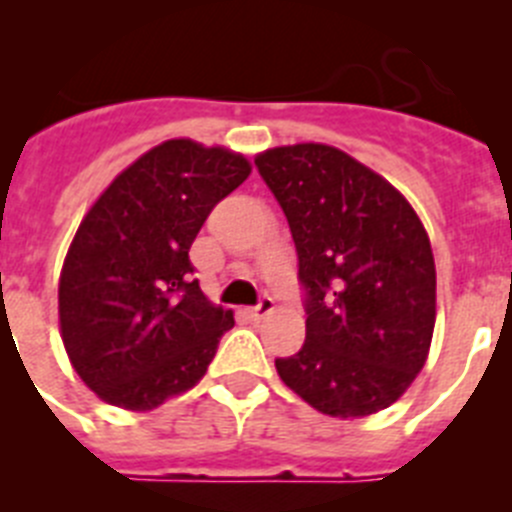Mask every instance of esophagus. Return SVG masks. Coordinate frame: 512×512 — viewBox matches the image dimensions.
Here are the masks:
<instances>
[{"mask_svg": "<svg viewBox=\"0 0 512 512\" xmlns=\"http://www.w3.org/2000/svg\"><path fill=\"white\" fill-rule=\"evenodd\" d=\"M271 310H274V300L264 295L248 312H251V318H253V320H261V318H266V315H269Z\"/></svg>", "mask_w": 512, "mask_h": 512, "instance_id": "34e87169", "label": "esophagus"}]
</instances>
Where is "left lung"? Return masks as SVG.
I'll return each instance as SVG.
<instances>
[{
  "label": "left lung",
  "instance_id": "left-lung-1",
  "mask_svg": "<svg viewBox=\"0 0 512 512\" xmlns=\"http://www.w3.org/2000/svg\"><path fill=\"white\" fill-rule=\"evenodd\" d=\"M256 169L284 210L305 289L307 336L277 359L289 390L333 418L400 400L436 325L428 233L387 179L323 143L271 148Z\"/></svg>",
  "mask_w": 512,
  "mask_h": 512
}]
</instances>
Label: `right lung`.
<instances>
[{"instance_id":"add662e5","label":"right lung","mask_w":512,"mask_h":512,"mask_svg":"<svg viewBox=\"0 0 512 512\" xmlns=\"http://www.w3.org/2000/svg\"><path fill=\"white\" fill-rule=\"evenodd\" d=\"M248 174L241 153L166 140L81 220L63 261L58 318L76 374L104 402L153 410L205 377L235 320L202 295L189 248Z\"/></svg>"}]
</instances>
